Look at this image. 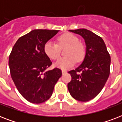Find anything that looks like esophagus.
<instances>
[{"label": "esophagus", "instance_id": "1", "mask_svg": "<svg viewBox=\"0 0 122 122\" xmlns=\"http://www.w3.org/2000/svg\"><path fill=\"white\" fill-rule=\"evenodd\" d=\"M61 71H62V73H63V74H65V73H66V71L65 70H61Z\"/></svg>", "mask_w": 122, "mask_h": 122}]
</instances>
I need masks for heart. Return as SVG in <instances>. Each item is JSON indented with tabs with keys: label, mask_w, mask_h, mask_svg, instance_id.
<instances>
[{
	"label": "heart",
	"mask_w": 122,
	"mask_h": 122,
	"mask_svg": "<svg viewBox=\"0 0 122 122\" xmlns=\"http://www.w3.org/2000/svg\"><path fill=\"white\" fill-rule=\"evenodd\" d=\"M60 47L67 46L65 51V56L59 59L55 63V66L63 70L70 68L74 66L76 60L81 61L85 57V48L83 44L78 42V39L71 33H64L57 39ZM46 56L52 60H56L60 56V48L56 42L49 41L44 47Z\"/></svg>",
	"instance_id": "heart-1"
}]
</instances>
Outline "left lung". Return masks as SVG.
<instances>
[{
  "label": "left lung",
  "mask_w": 122,
  "mask_h": 122,
  "mask_svg": "<svg viewBox=\"0 0 122 122\" xmlns=\"http://www.w3.org/2000/svg\"><path fill=\"white\" fill-rule=\"evenodd\" d=\"M82 37L86 46L83 62L68 73L71 80L68 83L71 96L86 102L99 94L110 75L111 57L101 37L87 29L69 30Z\"/></svg>",
  "instance_id": "1"
}]
</instances>
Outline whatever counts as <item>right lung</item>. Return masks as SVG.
<instances>
[{"label":"right lung","mask_w":122,"mask_h":122,"mask_svg":"<svg viewBox=\"0 0 122 122\" xmlns=\"http://www.w3.org/2000/svg\"><path fill=\"white\" fill-rule=\"evenodd\" d=\"M59 30H33L20 37L9 58L10 75L16 88L29 102L40 104L48 100L62 75L60 69L47 71L52 65L44 52L46 42Z\"/></svg>","instance_id":"right-lung-1"}]
</instances>
